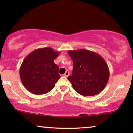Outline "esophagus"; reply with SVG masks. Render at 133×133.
<instances>
[{"instance_id":"obj_1","label":"esophagus","mask_w":133,"mask_h":133,"mask_svg":"<svg viewBox=\"0 0 133 133\" xmlns=\"http://www.w3.org/2000/svg\"><path fill=\"white\" fill-rule=\"evenodd\" d=\"M69 75V71H66V72H65V74H64V76H65V77H68Z\"/></svg>"}]
</instances>
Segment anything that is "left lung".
<instances>
[{
	"label": "left lung",
	"instance_id": "1",
	"mask_svg": "<svg viewBox=\"0 0 133 133\" xmlns=\"http://www.w3.org/2000/svg\"><path fill=\"white\" fill-rule=\"evenodd\" d=\"M73 61L72 76L68 79L77 93L84 96H95L106 86L109 70L104 59L94 52L81 49L69 51Z\"/></svg>",
	"mask_w": 133,
	"mask_h": 133
}]
</instances>
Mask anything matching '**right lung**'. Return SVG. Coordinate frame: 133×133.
<instances>
[{"mask_svg":"<svg viewBox=\"0 0 133 133\" xmlns=\"http://www.w3.org/2000/svg\"><path fill=\"white\" fill-rule=\"evenodd\" d=\"M59 54L51 47H44L32 51L24 59L20 68V77L29 92L40 95L54 88L61 77L59 66L54 62Z\"/></svg>","mask_w":133,"mask_h":133,"instance_id":"1","label":"right lung"}]
</instances>
